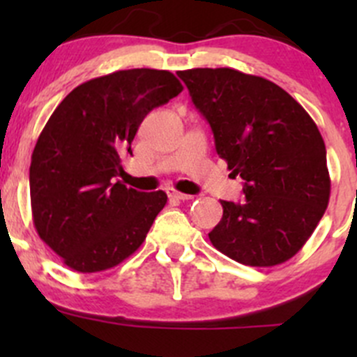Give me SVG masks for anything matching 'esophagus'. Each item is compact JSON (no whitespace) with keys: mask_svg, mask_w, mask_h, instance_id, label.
Wrapping results in <instances>:
<instances>
[{"mask_svg":"<svg viewBox=\"0 0 357 357\" xmlns=\"http://www.w3.org/2000/svg\"><path fill=\"white\" fill-rule=\"evenodd\" d=\"M167 195L171 197V199H176V200H192L193 199L192 195H186V193L176 192V190H169Z\"/></svg>","mask_w":357,"mask_h":357,"instance_id":"34e87169","label":"esophagus"}]
</instances>
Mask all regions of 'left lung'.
I'll return each instance as SVG.
<instances>
[{
    "instance_id": "obj_1",
    "label": "left lung",
    "mask_w": 357,
    "mask_h": 357,
    "mask_svg": "<svg viewBox=\"0 0 357 357\" xmlns=\"http://www.w3.org/2000/svg\"><path fill=\"white\" fill-rule=\"evenodd\" d=\"M214 132L215 152L243 179L245 199L221 200L208 233L233 261L269 268L294 257L330 200L326 149L318 126L275 82L235 68L179 70Z\"/></svg>"
}]
</instances>
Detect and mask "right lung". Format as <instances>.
<instances>
[{"label":"right lung","instance_id":"1","mask_svg":"<svg viewBox=\"0 0 357 357\" xmlns=\"http://www.w3.org/2000/svg\"><path fill=\"white\" fill-rule=\"evenodd\" d=\"M181 91L169 70H117L72 89L48 119L29 169L32 221L70 269L105 271L145 242L167 195L114 179L146 114Z\"/></svg>","mask_w":357,"mask_h":357}]
</instances>
